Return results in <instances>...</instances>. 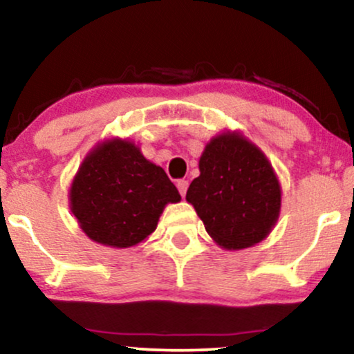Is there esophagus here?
I'll list each match as a JSON object with an SVG mask.
<instances>
[{
  "label": "esophagus",
  "mask_w": 354,
  "mask_h": 354,
  "mask_svg": "<svg viewBox=\"0 0 354 354\" xmlns=\"http://www.w3.org/2000/svg\"><path fill=\"white\" fill-rule=\"evenodd\" d=\"M177 189H178V192H180L182 197H185L187 189H189V182H187V180H177Z\"/></svg>",
  "instance_id": "1"
}]
</instances>
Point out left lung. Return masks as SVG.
Masks as SVG:
<instances>
[{
	"label": "left lung",
	"mask_w": 354,
	"mask_h": 354,
	"mask_svg": "<svg viewBox=\"0 0 354 354\" xmlns=\"http://www.w3.org/2000/svg\"><path fill=\"white\" fill-rule=\"evenodd\" d=\"M198 169L185 198L218 246L238 251L269 236L281 213L282 190L254 142L239 131L216 134L205 146Z\"/></svg>",
	"instance_id": "8db88e82"
}]
</instances>
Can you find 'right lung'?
<instances>
[{
    "instance_id": "add662e5",
    "label": "right lung",
    "mask_w": 354,
    "mask_h": 354,
    "mask_svg": "<svg viewBox=\"0 0 354 354\" xmlns=\"http://www.w3.org/2000/svg\"><path fill=\"white\" fill-rule=\"evenodd\" d=\"M177 202L180 194L164 169L121 138L104 139L85 156L68 192L82 231L118 250L142 243L157 228L165 205Z\"/></svg>"
}]
</instances>
